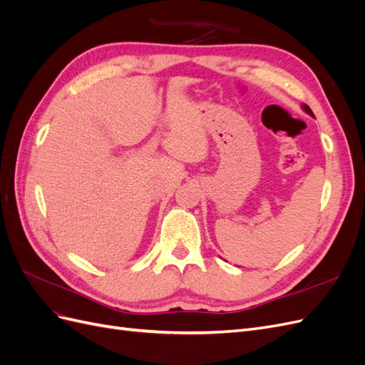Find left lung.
<instances>
[{
  "label": "left lung",
  "mask_w": 365,
  "mask_h": 365,
  "mask_svg": "<svg viewBox=\"0 0 365 365\" xmlns=\"http://www.w3.org/2000/svg\"><path fill=\"white\" fill-rule=\"evenodd\" d=\"M302 108H303V109H304V111H306V113H307V114H309V115H312V117H314V113H312V111H311V108H309V106H307V105H302Z\"/></svg>",
  "instance_id": "left-lung-1"
}]
</instances>
